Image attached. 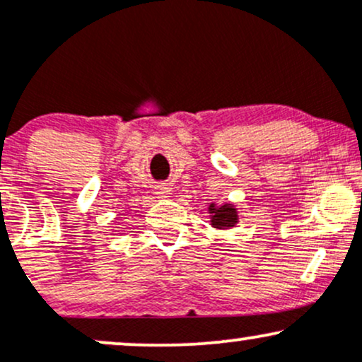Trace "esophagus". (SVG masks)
Instances as JSON below:
<instances>
[{
  "instance_id": "esophagus-1",
  "label": "esophagus",
  "mask_w": 362,
  "mask_h": 362,
  "mask_svg": "<svg viewBox=\"0 0 362 362\" xmlns=\"http://www.w3.org/2000/svg\"><path fill=\"white\" fill-rule=\"evenodd\" d=\"M158 194H160V197H168L170 189L167 185H160V187H158Z\"/></svg>"
}]
</instances>
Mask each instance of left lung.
I'll return each mask as SVG.
<instances>
[{"instance_id": "obj_1", "label": "left lung", "mask_w": 362, "mask_h": 362, "mask_svg": "<svg viewBox=\"0 0 362 362\" xmlns=\"http://www.w3.org/2000/svg\"><path fill=\"white\" fill-rule=\"evenodd\" d=\"M211 216V224L213 228H218V230H230V228L236 226L238 223V209L233 204H223L216 206L214 202L207 207Z\"/></svg>"}]
</instances>
